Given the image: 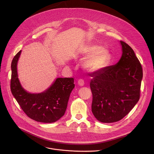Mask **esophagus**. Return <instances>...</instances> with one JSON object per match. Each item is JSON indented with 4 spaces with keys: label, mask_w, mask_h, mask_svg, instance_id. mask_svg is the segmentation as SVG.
<instances>
[{
    "label": "esophagus",
    "mask_w": 154,
    "mask_h": 154,
    "mask_svg": "<svg viewBox=\"0 0 154 154\" xmlns=\"http://www.w3.org/2000/svg\"><path fill=\"white\" fill-rule=\"evenodd\" d=\"M78 85L80 86H83L84 85V80L82 79H80L78 80Z\"/></svg>",
    "instance_id": "esophagus-1"
}]
</instances>
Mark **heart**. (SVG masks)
Listing matches in <instances>:
<instances>
[{
  "mask_svg": "<svg viewBox=\"0 0 154 154\" xmlns=\"http://www.w3.org/2000/svg\"><path fill=\"white\" fill-rule=\"evenodd\" d=\"M79 54L88 56L83 63V66L90 72L97 71L107 65L109 59V51L97 45H83Z\"/></svg>",
  "mask_w": 154,
  "mask_h": 154,
  "instance_id": "obj_1",
  "label": "heart"
}]
</instances>
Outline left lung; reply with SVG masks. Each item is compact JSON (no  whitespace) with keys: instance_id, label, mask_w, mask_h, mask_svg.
Returning a JSON list of instances; mask_svg holds the SVG:
<instances>
[{"instance_id":"left-lung-1","label":"left lung","mask_w":154,"mask_h":154,"mask_svg":"<svg viewBox=\"0 0 154 154\" xmlns=\"http://www.w3.org/2000/svg\"><path fill=\"white\" fill-rule=\"evenodd\" d=\"M122 54L119 62L93 76L92 112L100 122H117L125 117L140 97L143 78L141 64L134 50L121 41Z\"/></svg>"}]
</instances>
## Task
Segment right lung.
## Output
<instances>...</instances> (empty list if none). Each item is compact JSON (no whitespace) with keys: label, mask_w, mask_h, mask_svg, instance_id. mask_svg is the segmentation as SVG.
Listing matches in <instances>:
<instances>
[{"label":"right lung","mask_w":154,"mask_h":154,"mask_svg":"<svg viewBox=\"0 0 154 154\" xmlns=\"http://www.w3.org/2000/svg\"><path fill=\"white\" fill-rule=\"evenodd\" d=\"M21 51L11 62V93L23 112L30 118L41 122L52 123L60 119L66 109L70 94L75 86L73 78H58L46 91L31 94L21 86L17 77V63Z\"/></svg>","instance_id":"right-lung-1"}]
</instances>
